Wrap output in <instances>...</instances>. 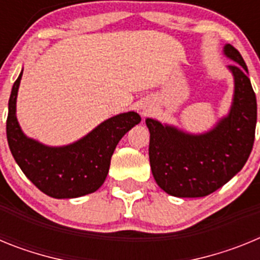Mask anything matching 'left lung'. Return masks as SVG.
<instances>
[{
    "instance_id": "8db88e82",
    "label": "left lung",
    "mask_w": 260,
    "mask_h": 260,
    "mask_svg": "<svg viewBox=\"0 0 260 260\" xmlns=\"http://www.w3.org/2000/svg\"><path fill=\"white\" fill-rule=\"evenodd\" d=\"M224 54L234 78L229 114L203 134H189L147 118L151 171L165 192L178 198H201L232 180L246 164L256 126V98L247 66L237 49L226 44Z\"/></svg>"
}]
</instances>
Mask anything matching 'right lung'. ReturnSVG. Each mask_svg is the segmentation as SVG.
<instances>
[{
  "label": "right lung",
  "instance_id": "add662e5",
  "mask_svg": "<svg viewBox=\"0 0 260 260\" xmlns=\"http://www.w3.org/2000/svg\"><path fill=\"white\" fill-rule=\"evenodd\" d=\"M22 74L23 70L11 89L6 121L8 143L17 164L40 191L52 198L70 199L95 192L107 178L116 146L141 122V116L135 112L117 114L75 143L45 146L23 134L15 116Z\"/></svg>",
  "mask_w": 260,
  "mask_h": 260
}]
</instances>
